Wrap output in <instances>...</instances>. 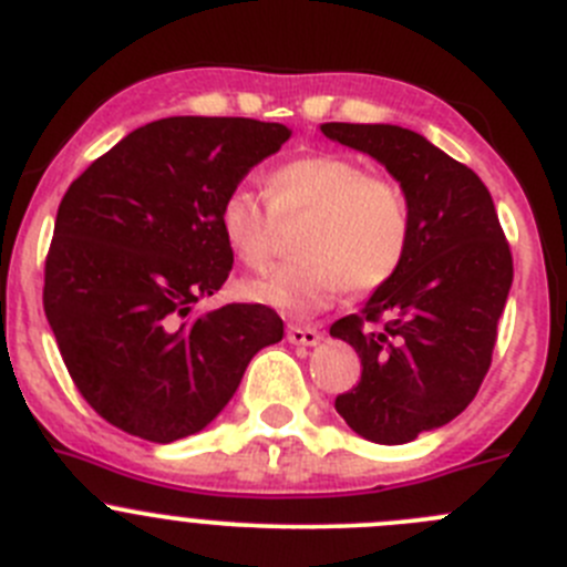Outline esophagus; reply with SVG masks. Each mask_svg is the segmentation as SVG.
<instances>
[{"instance_id": "34e87169", "label": "esophagus", "mask_w": 567, "mask_h": 567, "mask_svg": "<svg viewBox=\"0 0 567 567\" xmlns=\"http://www.w3.org/2000/svg\"><path fill=\"white\" fill-rule=\"evenodd\" d=\"M285 338L293 346H316L321 340V332L316 327H305V323H288Z\"/></svg>"}]
</instances>
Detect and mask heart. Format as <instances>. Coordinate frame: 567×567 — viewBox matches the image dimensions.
Segmentation results:
<instances>
[{
  "mask_svg": "<svg viewBox=\"0 0 567 567\" xmlns=\"http://www.w3.org/2000/svg\"><path fill=\"white\" fill-rule=\"evenodd\" d=\"M299 224L288 262L244 285V296L293 318L327 307L340 288L373 290L404 266L412 210L404 188L368 174L349 155H310L274 168L266 207L251 190L233 188L218 205V229L244 266L266 268L277 229Z\"/></svg>",
  "mask_w": 567,
  "mask_h": 567,
  "instance_id": "b5f03b06",
  "label": "heart"
}]
</instances>
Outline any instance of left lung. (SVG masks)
<instances>
[{"mask_svg":"<svg viewBox=\"0 0 567 567\" xmlns=\"http://www.w3.org/2000/svg\"><path fill=\"white\" fill-rule=\"evenodd\" d=\"M321 132L377 157L404 188L412 244L404 266L329 334L354 346L360 382L334 399L357 435L399 446L454 421L493 362L513 285V251L491 190L417 132L340 124Z\"/></svg>","mask_w":567,"mask_h":567,"instance_id":"left-lung-1","label":"left lung"}]
</instances>
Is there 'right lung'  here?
<instances>
[{
    "instance_id": "add662e5",
    "label": "right lung",
    "mask_w": 567,
    "mask_h": 567,
    "mask_svg": "<svg viewBox=\"0 0 567 567\" xmlns=\"http://www.w3.org/2000/svg\"><path fill=\"white\" fill-rule=\"evenodd\" d=\"M290 137L285 124L172 115L137 126L65 190L43 312L82 399L150 443L196 435L251 357L282 340L266 305L196 316L233 271L218 205Z\"/></svg>"
}]
</instances>
